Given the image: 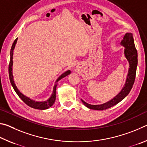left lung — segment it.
Returning a JSON list of instances; mask_svg holds the SVG:
<instances>
[{"instance_id":"1","label":"left lung","mask_w":147,"mask_h":147,"mask_svg":"<svg viewBox=\"0 0 147 147\" xmlns=\"http://www.w3.org/2000/svg\"><path fill=\"white\" fill-rule=\"evenodd\" d=\"M121 44L125 47L124 54L129 62V65H130L127 78H126L124 86L120 93L113 99H111L108 102L100 104V105H91V104L86 103V102L82 100V102L84 105L89 109H95V110H104V109L111 108V107L116 105L117 104H118L119 102H121L125 98L132 88L134 81H135L137 65H138V52H137L135 44H134L132 34L126 33L124 36L123 39L121 41Z\"/></svg>"}]
</instances>
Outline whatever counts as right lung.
<instances>
[{"label": "right lung", "mask_w": 147, "mask_h": 147, "mask_svg": "<svg viewBox=\"0 0 147 147\" xmlns=\"http://www.w3.org/2000/svg\"><path fill=\"white\" fill-rule=\"evenodd\" d=\"M17 41V38L16 39V40L14 41L13 43V45H12V47L11 48V51H10V59H9V67H8V71H9V80H10V82L12 87L14 89L15 91L16 92V93L18 94V96H19V98L23 100L24 103L27 104L28 106L31 107L32 108L34 109H46L49 108L50 107H51L53 105L54 102H55L56 100V87L57 85H58V82L59 80H61V78H64L66 76H67L68 74L71 73V71L68 70L65 72L64 73H63L59 77V78L57 79V80L56 81L55 85L54 86V89H53V94L51 97H50L48 100L46 101H43V102H37L33 100H31L30 98H29L28 97H26V96H24L23 94H22L21 92L19 91V90L17 89V86L16 85V84L14 83V80H13V74H12V65H13V49L16 47V45Z\"/></svg>", "instance_id": "right-lung-1"}]
</instances>
